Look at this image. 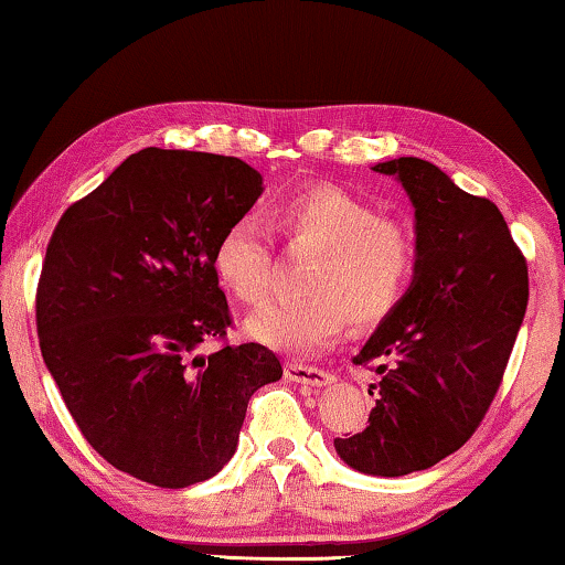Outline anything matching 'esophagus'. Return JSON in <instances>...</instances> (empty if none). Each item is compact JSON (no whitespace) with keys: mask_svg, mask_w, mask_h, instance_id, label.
<instances>
[{"mask_svg":"<svg viewBox=\"0 0 565 565\" xmlns=\"http://www.w3.org/2000/svg\"><path fill=\"white\" fill-rule=\"evenodd\" d=\"M284 373L291 383L315 385V388H322V385H330L334 381V377L330 373H324V370L311 367V365H299V363H286Z\"/></svg>","mask_w":565,"mask_h":565,"instance_id":"esophagus-1","label":"esophagus"}]
</instances>
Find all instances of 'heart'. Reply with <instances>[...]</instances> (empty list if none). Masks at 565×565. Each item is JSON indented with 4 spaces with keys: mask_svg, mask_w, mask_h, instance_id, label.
<instances>
[{
    "mask_svg": "<svg viewBox=\"0 0 565 565\" xmlns=\"http://www.w3.org/2000/svg\"><path fill=\"white\" fill-rule=\"evenodd\" d=\"M271 223L289 238L319 246L307 274V297L268 301L246 319V332L266 348L309 355L330 344L350 317L375 324L398 307L416 268V246L401 223L340 188L294 190L271 205ZM221 284L243 305L264 299L271 241L256 217L225 225L213 246Z\"/></svg>",
    "mask_w": 565,
    "mask_h": 565,
    "instance_id": "b5f03b06",
    "label": "heart"
}]
</instances>
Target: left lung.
Returning a JSON list of instances; mask_svg holds the SVG:
<instances>
[{
  "mask_svg": "<svg viewBox=\"0 0 565 565\" xmlns=\"http://www.w3.org/2000/svg\"><path fill=\"white\" fill-rule=\"evenodd\" d=\"M416 217V268L355 365L377 383L367 426L334 439L344 465L403 477L439 465L475 434L500 388L527 307V266L498 205L418 157L377 162Z\"/></svg>",
  "mask_w": 565,
  "mask_h": 565,
  "instance_id": "1",
  "label": "left lung"
}]
</instances>
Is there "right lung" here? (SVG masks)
<instances>
[{
    "instance_id": "obj_1",
    "label": "right lung",
    "mask_w": 565,
    "mask_h": 565,
    "mask_svg": "<svg viewBox=\"0 0 565 565\" xmlns=\"http://www.w3.org/2000/svg\"><path fill=\"white\" fill-rule=\"evenodd\" d=\"M264 177L238 157L141 149L63 213L38 286L42 360L86 441L141 482L190 487L238 446L250 395L284 375L264 344H225L213 246Z\"/></svg>"
}]
</instances>
